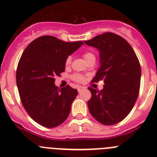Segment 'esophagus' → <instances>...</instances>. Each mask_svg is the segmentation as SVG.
<instances>
[{
    "mask_svg": "<svg viewBox=\"0 0 157 157\" xmlns=\"http://www.w3.org/2000/svg\"><path fill=\"white\" fill-rule=\"evenodd\" d=\"M84 89H85V88H84V87H79L78 88H77V90H78L79 93H80V92L83 91V90H84Z\"/></svg>",
    "mask_w": 157,
    "mask_h": 157,
    "instance_id": "obj_1",
    "label": "esophagus"
}]
</instances>
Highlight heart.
<instances>
[{
	"label": "heart",
	"instance_id": "b5f03b06",
	"mask_svg": "<svg viewBox=\"0 0 157 157\" xmlns=\"http://www.w3.org/2000/svg\"><path fill=\"white\" fill-rule=\"evenodd\" d=\"M91 57H94V55L90 52H86L85 53L83 54V58H84V59H85L86 61H87L88 59L91 58ZM70 62H71V56H68L66 59V64L68 65V64L70 63ZM72 78H73V80H74L77 82H83V80H84L83 76L79 74H74V75L72 76Z\"/></svg>",
	"mask_w": 157,
	"mask_h": 157
}]
</instances>
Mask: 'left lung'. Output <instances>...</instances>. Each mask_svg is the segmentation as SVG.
I'll use <instances>...</instances> for the list:
<instances>
[{
    "mask_svg": "<svg viewBox=\"0 0 157 157\" xmlns=\"http://www.w3.org/2000/svg\"><path fill=\"white\" fill-rule=\"evenodd\" d=\"M98 49L100 68L92 82L104 80L101 90L88 87L92 116L105 125L122 121L134 107L140 93L141 67L131 45L118 35L106 32L84 41Z\"/></svg>",
    "mask_w": 157,
    "mask_h": 157,
    "instance_id": "obj_1",
    "label": "left lung"
}]
</instances>
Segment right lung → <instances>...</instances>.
<instances>
[{"mask_svg": "<svg viewBox=\"0 0 157 157\" xmlns=\"http://www.w3.org/2000/svg\"><path fill=\"white\" fill-rule=\"evenodd\" d=\"M82 45L43 36L28 45L19 60L16 82L21 101L29 116L45 128L61 125L70 115L77 90L70 85L59 89L54 77L64 72L66 59Z\"/></svg>", "mask_w": 157, "mask_h": 157, "instance_id": "add662e5", "label": "right lung"}]
</instances>
